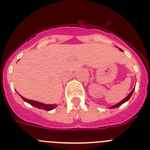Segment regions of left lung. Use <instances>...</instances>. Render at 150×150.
Instances as JSON below:
<instances>
[{"mask_svg":"<svg viewBox=\"0 0 150 150\" xmlns=\"http://www.w3.org/2000/svg\"><path fill=\"white\" fill-rule=\"evenodd\" d=\"M118 49H119V50H121V51H123V50H122V49H120V48H118ZM134 89H133L132 91H131V92H130L129 94L127 95V96L125 97V98L123 99V100H122V101H120V102L118 103L115 104V105H114V106H110V107H109V109H115V108H117V107H118V106H120L121 105H122V104H123V103H125V102H127V100H129V99L131 98V96H132L133 93H134Z\"/></svg>","mask_w":150,"mask_h":150,"instance_id":"obj_1","label":"left lung"}]
</instances>
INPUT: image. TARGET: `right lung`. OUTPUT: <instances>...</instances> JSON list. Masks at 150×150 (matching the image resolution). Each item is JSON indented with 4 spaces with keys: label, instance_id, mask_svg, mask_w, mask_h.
<instances>
[{
    "label": "right lung",
    "instance_id": "obj_1",
    "mask_svg": "<svg viewBox=\"0 0 150 150\" xmlns=\"http://www.w3.org/2000/svg\"><path fill=\"white\" fill-rule=\"evenodd\" d=\"M19 96L21 97V98L24 100L25 102L28 103L30 105H32V106H35V107L38 108V109H44V110H46V111H50V110H52V109H53L57 106V105H56V104H44L43 103L38 102V101H35V100H28V99L22 97L20 94H19Z\"/></svg>",
    "mask_w": 150,
    "mask_h": 150
}]
</instances>
